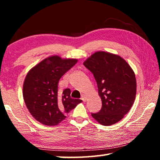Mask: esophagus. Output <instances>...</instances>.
Returning <instances> with one entry per match:
<instances>
[{"mask_svg":"<svg viewBox=\"0 0 160 160\" xmlns=\"http://www.w3.org/2000/svg\"><path fill=\"white\" fill-rule=\"evenodd\" d=\"M81 99H82L83 102H86V99H87L86 95H85V94H82V97H81Z\"/></svg>","mask_w":160,"mask_h":160,"instance_id":"obj_1","label":"esophagus"}]
</instances>
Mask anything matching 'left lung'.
Returning a JSON list of instances; mask_svg holds the SVG:
<instances>
[{
    "mask_svg": "<svg viewBox=\"0 0 160 160\" xmlns=\"http://www.w3.org/2000/svg\"><path fill=\"white\" fill-rule=\"evenodd\" d=\"M83 64L94 75L102 102L100 112L92 116L103 126L118 123L131 109L136 96L132 68L120 56L102 51L92 54Z\"/></svg>",
    "mask_w": 160,
    "mask_h": 160,
    "instance_id": "left-lung-1",
    "label": "left lung"
}]
</instances>
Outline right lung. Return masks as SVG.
Wrapping results in <instances>:
<instances>
[{
	"label": "right lung",
	"instance_id": "1",
	"mask_svg": "<svg viewBox=\"0 0 160 160\" xmlns=\"http://www.w3.org/2000/svg\"><path fill=\"white\" fill-rule=\"evenodd\" d=\"M78 62L76 58H62L51 56L29 70L23 83L22 94L31 115L43 125L53 126L60 123L82 101L70 97L67 88L58 93L61 78Z\"/></svg>",
	"mask_w": 160,
	"mask_h": 160
}]
</instances>
